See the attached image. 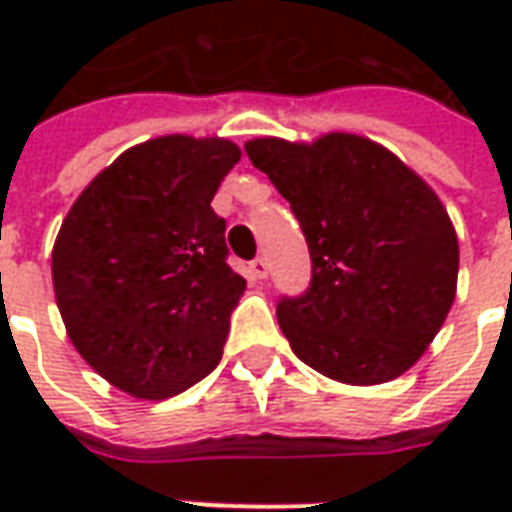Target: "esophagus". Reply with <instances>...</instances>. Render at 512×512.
<instances>
[{
    "label": "esophagus",
    "mask_w": 512,
    "mask_h": 512,
    "mask_svg": "<svg viewBox=\"0 0 512 512\" xmlns=\"http://www.w3.org/2000/svg\"><path fill=\"white\" fill-rule=\"evenodd\" d=\"M252 274H255V279H266L268 277V260L266 257H255L252 260Z\"/></svg>",
    "instance_id": "esophagus-1"
}]
</instances>
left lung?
I'll return each instance as SVG.
<instances>
[{"label":"left lung","mask_w":512,"mask_h":512,"mask_svg":"<svg viewBox=\"0 0 512 512\" xmlns=\"http://www.w3.org/2000/svg\"><path fill=\"white\" fill-rule=\"evenodd\" d=\"M246 156L290 202L310 249V288L277 304L293 354L343 384L406 373L455 299L458 238L439 197L365 136H263Z\"/></svg>","instance_id":"1"}]
</instances>
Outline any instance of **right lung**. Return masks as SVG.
<instances>
[{
    "label": "right lung",
    "instance_id": "1",
    "mask_svg": "<svg viewBox=\"0 0 512 512\" xmlns=\"http://www.w3.org/2000/svg\"><path fill=\"white\" fill-rule=\"evenodd\" d=\"M238 158L227 139L158 136L115 158L62 222L51 277L68 337L128 395H178L222 359L246 279L211 200Z\"/></svg>",
    "mask_w": 512,
    "mask_h": 512
}]
</instances>
